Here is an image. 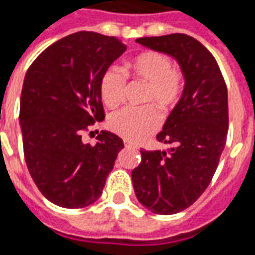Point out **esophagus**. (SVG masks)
I'll return each instance as SVG.
<instances>
[{
  "label": "esophagus",
  "mask_w": 255,
  "mask_h": 255,
  "mask_svg": "<svg viewBox=\"0 0 255 255\" xmlns=\"http://www.w3.org/2000/svg\"><path fill=\"white\" fill-rule=\"evenodd\" d=\"M125 147H128V148H133V150H137V145H134L130 141H128V140H125Z\"/></svg>",
  "instance_id": "esophagus-1"
}]
</instances>
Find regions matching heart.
Segmentation results:
<instances>
[{
  "label": "heart",
  "mask_w": 255,
  "mask_h": 255,
  "mask_svg": "<svg viewBox=\"0 0 255 255\" xmlns=\"http://www.w3.org/2000/svg\"><path fill=\"white\" fill-rule=\"evenodd\" d=\"M122 75L110 69L101 80V98L110 108L122 103L125 96V77H133L147 83L144 103H155L161 110L168 111L178 104L182 97L183 75L171 66L169 58L157 51H144L126 61ZM159 125V114L154 105L141 108H124L112 114L110 128L129 141H140L155 130Z\"/></svg>",
  "instance_id": "heart-1"
}]
</instances>
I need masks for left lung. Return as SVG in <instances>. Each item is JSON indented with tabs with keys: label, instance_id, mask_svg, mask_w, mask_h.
I'll list each match as a JSON object with an SVG mask.
<instances>
[{
	"label": "left lung",
	"instance_id": "obj_1",
	"mask_svg": "<svg viewBox=\"0 0 255 255\" xmlns=\"http://www.w3.org/2000/svg\"><path fill=\"white\" fill-rule=\"evenodd\" d=\"M136 43L172 57L184 79L182 97L157 140L168 150H141L131 171L138 203L159 215L186 210L208 187L228 134V90L212 54L187 34L143 37Z\"/></svg>",
	"mask_w": 255,
	"mask_h": 255
}]
</instances>
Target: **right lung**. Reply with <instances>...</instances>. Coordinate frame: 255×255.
Returning a JSON list of instances; mask_svg holds the SVG:
<instances>
[{
	"label": "right lung",
	"mask_w": 255,
	"mask_h": 255,
	"mask_svg": "<svg viewBox=\"0 0 255 255\" xmlns=\"http://www.w3.org/2000/svg\"><path fill=\"white\" fill-rule=\"evenodd\" d=\"M126 51L117 37L77 31L54 43L26 73L19 124L30 176L47 200L64 208L97 201L122 138L108 130L96 144L82 130L104 119L101 80Z\"/></svg>",
	"instance_id": "1"
}]
</instances>
